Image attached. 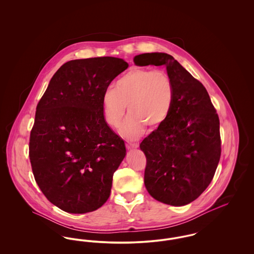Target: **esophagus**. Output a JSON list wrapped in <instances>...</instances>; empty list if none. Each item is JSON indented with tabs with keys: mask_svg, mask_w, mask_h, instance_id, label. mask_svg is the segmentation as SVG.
Returning a JSON list of instances; mask_svg holds the SVG:
<instances>
[{
	"mask_svg": "<svg viewBox=\"0 0 254 254\" xmlns=\"http://www.w3.org/2000/svg\"><path fill=\"white\" fill-rule=\"evenodd\" d=\"M138 147V144H136V143H127V149H134V148H137Z\"/></svg>",
	"mask_w": 254,
	"mask_h": 254,
	"instance_id": "obj_1",
	"label": "esophagus"
}]
</instances>
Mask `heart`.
I'll list each match as a JSON object with an SVG mask.
<instances>
[{
    "label": "heart",
    "mask_w": 254,
    "mask_h": 254,
    "mask_svg": "<svg viewBox=\"0 0 254 254\" xmlns=\"http://www.w3.org/2000/svg\"><path fill=\"white\" fill-rule=\"evenodd\" d=\"M174 100V86L169 73L162 69L133 68L119 78L114 89H107L103 95L105 120L111 127H117L125 116L119 132L127 139H138L145 131V125L155 128L169 117Z\"/></svg>",
    "instance_id": "1"
}]
</instances>
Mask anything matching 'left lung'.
<instances>
[{
    "mask_svg": "<svg viewBox=\"0 0 254 254\" xmlns=\"http://www.w3.org/2000/svg\"><path fill=\"white\" fill-rule=\"evenodd\" d=\"M138 66L165 65L174 86L166 122L141 143L146 156L145 186L155 200L182 206L204 192L221 156L220 122L209 95L198 80L163 52L137 55Z\"/></svg>",
    "mask_w": 254,
    "mask_h": 254,
    "instance_id": "1",
    "label": "left lung"
}]
</instances>
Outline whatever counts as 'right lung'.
Here are the masks:
<instances>
[{
  "label": "right lung",
  "instance_id": "1",
  "mask_svg": "<svg viewBox=\"0 0 254 254\" xmlns=\"http://www.w3.org/2000/svg\"><path fill=\"white\" fill-rule=\"evenodd\" d=\"M128 64L115 57L72 60L53 75L37 106L29 158L49 202L82 214L109 199L125 143L109 127L103 95Z\"/></svg>",
  "mask_w": 254,
  "mask_h": 254
}]
</instances>
